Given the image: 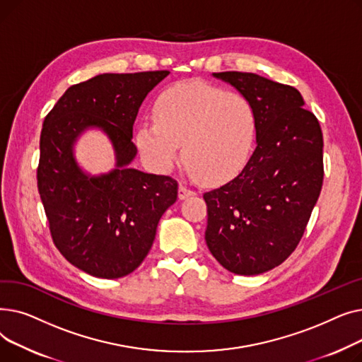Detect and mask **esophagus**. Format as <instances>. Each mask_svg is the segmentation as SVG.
Instances as JSON below:
<instances>
[{"label":"esophagus","instance_id":"esophagus-1","mask_svg":"<svg viewBox=\"0 0 362 362\" xmlns=\"http://www.w3.org/2000/svg\"><path fill=\"white\" fill-rule=\"evenodd\" d=\"M195 192L192 191V189H189L186 185L180 183L179 185V199H186L189 197H194Z\"/></svg>","mask_w":362,"mask_h":362}]
</instances>
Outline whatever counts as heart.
Here are the masks:
<instances>
[{
	"label": "heart",
	"mask_w": 362,
	"mask_h": 362,
	"mask_svg": "<svg viewBox=\"0 0 362 362\" xmlns=\"http://www.w3.org/2000/svg\"><path fill=\"white\" fill-rule=\"evenodd\" d=\"M154 117L135 135L144 160L157 171L182 156L206 183H223L248 163L257 136V111L242 93L192 79L168 86L154 105Z\"/></svg>",
	"instance_id": "obj_1"
}]
</instances>
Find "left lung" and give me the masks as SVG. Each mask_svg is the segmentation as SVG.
<instances>
[{
  "instance_id": "1",
  "label": "left lung",
  "mask_w": 362,
  "mask_h": 362,
  "mask_svg": "<svg viewBox=\"0 0 362 362\" xmlns=\"http://www.w3.org/2000/svg\"><path fill=\"white\" fill-rule=\"evenodd\" d=\"M257 111V148L240 173L205 192V242L226 270L269 272L298 246L320 197L322 132L298 89L255 73L221 71Z\"/></svg>"
}]
</instances>
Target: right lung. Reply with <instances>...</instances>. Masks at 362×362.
Masks as SVG:
<instances>
[{"instance_id":"obj_1","label":"right lung","mask_w":362,"mask_h":362,"mask_svg":"<svg viewBox=\"0 0 362 362\" xmlns=\"http://www.w3.org/2000/svg\"><path fill=\"white\" fill-rule=\"evenodd\" d=\"M170 71L104 73L70 86L44 120L37 191L57 250L79 270L101 279L135 272L156 239L161 216L177 199V182L132 168L133 123L141 104ZM103 129L117 167L90 177L72 145L88 128Z\"/></svg>"}]
</instances>
